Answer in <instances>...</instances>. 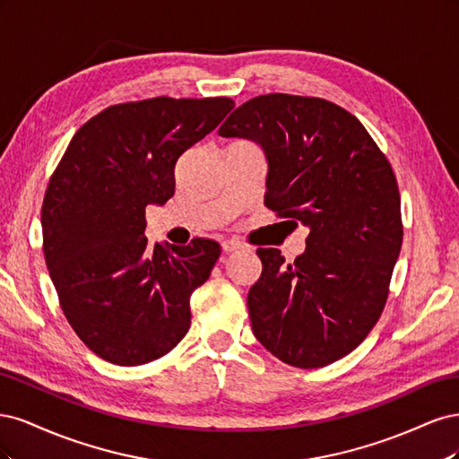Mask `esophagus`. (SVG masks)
Listing matches in <instances>:
<instances>
[{"label":"esophagus","instance_id":"esophagus-1","mask_svg":"<svg viewBox=\"0 0 459 459\" xmlns=\"http://www.w3.org/2000/svg\"><path fill=\"white\" fill-rule=\"evenodd\" d=\"M241 248H245V245L238 239L221 241V251H224V253H235V251H241Z\"/></svg>","mask_w":459,"mask_h":459}]
</instances>
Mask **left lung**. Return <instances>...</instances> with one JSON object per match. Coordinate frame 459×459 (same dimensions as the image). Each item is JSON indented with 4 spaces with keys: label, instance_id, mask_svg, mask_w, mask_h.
Wrapping results in <instances>:
<instances>
[{
    "label": "left lung",
    "instance_id": "obj_1",
    "mask_svg": "<svg viewBox=\"0 0 459 459\" xmlns=\"http://www.w3.org/2000/svg\"><path fill=\"white\" fill-rule=\"evenodd\" d=\"M218 134L262 149L264 204L310 231L293 264L277 248L256 251L262 273L247 295L255 337L289 366L337 362L377 324L400 255L391 164L362 122L317 97H255Z\"/></svg>",
    "mask_w": 459,
    "mask_h": 459
}]
</instances>
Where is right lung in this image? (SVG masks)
<instances>
[{"instance_id":"add662e5","label":"right lung","mask_w":459,"mask_h":459,"mask_svg":"<svg viewBox=\"0 0 459 459\" xmlns=\"http://www.w3.org/2000/svg\"><path fill=\"white\" fill-rule=\"evenodd\" d=\"M233 108L228 97L122 103L88 120L51 176L41 204L44 255L76 335L107 362L169 354L191 324L189 299L220 245H151L145 206L174 195V169Z\"/></svg>"}]
</instances>
